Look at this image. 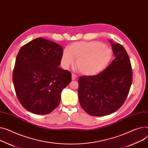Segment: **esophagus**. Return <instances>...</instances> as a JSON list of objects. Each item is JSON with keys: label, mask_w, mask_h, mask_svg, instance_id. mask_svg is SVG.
<instances>
[{"label": "esophagus", "mask_w": 148, "mask_h": 148, "mask_svg": "<svg viewBox=\"0 0 148 148\" xmlns=\"http://www.w3.org/2000/svg\"><path fill=\"white\" fill-rule=\"evenodd\" d=\"M77 78V76L75 74H72V80H75Z\"/></svg>", "instance_id": "34e87169"}]
</instances>
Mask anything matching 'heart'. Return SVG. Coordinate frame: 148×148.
<instances>
[{
  "mask_svg": "<svg viewBox=\"0 0 148 148\" xmlns=\"http://www.w3.org/2000/svg\"><path fill=\"white\" fill-rule=\"evenodd\" d=\"M76 58V65L87 75H95L103 71L109 65L112 52L108 46L99 42H75L64 49L61 64L68 68Z\"/></svg>",
  "mask_w": 148,
  "mask_h": 148,
  "instance_id": "obj_1",
  "label": "heart"
}]
</instances>
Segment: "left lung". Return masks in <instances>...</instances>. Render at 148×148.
<instances>
[{
	"instance_id": "left-lung-1",
	"label": "left lung",
	"mask_w": 148,
	"mask_h": 148,
	"mask_svg": "<svg viewBox=\"0 0 148 148\" xmlns=\"http://www.w3.org/2000/svg\"><path fill=\"white\" fill-rule=\"evenodd\" d=\"M110 43L115 57L112 62L99 74L78 78L80 104L92 116H105L119 110L132 83V68L125 49L119 43Z\"/></svg>"
}]
</instances>
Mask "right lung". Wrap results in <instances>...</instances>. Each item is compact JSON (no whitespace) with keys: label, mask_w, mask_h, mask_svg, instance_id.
<instances>
[{"label":"right lung","mask_w":148,"mask_h":148,"mask_svg":"<svg viewBox=\"0 0 148 148\" xmlns=\"http://www.w3.org/2000/svg\"><path fill=\"white\" fill-rule=\"evenodd\" d=\"M61 45L38 37L19 50L12 74L18 99L27 111L48 114L59 105L62 89L71 82V73L59 67Z\"/></svg>","instance_id":"1"}]
</instances>
